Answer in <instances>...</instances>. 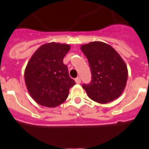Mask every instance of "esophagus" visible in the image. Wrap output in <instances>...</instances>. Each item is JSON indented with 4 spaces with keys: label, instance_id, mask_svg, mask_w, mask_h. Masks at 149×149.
I'll list each match as a JSON object with an SVG mask.
<instances>
[{
    "label": "esophagus",
    "instance_id": "obj_1",
    "mask_svg": "<svg viewBox=\"0 0 149 149\" xmlns=\"http://www.w3.org/2000/svg\"><path fill=\"white\" fill-rule=\"evenodd\" d=\"M75 82L77 84H80L81 83V78H80V77H77L75 78Z\"/></svg>",
    "mask_w": 149,
    "mask_h": 149
}]
</instances>
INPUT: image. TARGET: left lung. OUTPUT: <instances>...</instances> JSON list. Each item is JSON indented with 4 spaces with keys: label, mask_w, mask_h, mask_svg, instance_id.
Returning <instances> with one entry per match:
<instances>
[{
    "label": "left lung",
    "mask_w": 149,
    "mask_h": 149,
    "mask_svg": "<svg viewBox=\"0 0 149 149\" xmlns=\"http://www.w3.org/2000/svg\"><path fill=\"white\" fill-rule=\"evenodd\" d=\"M91 72L92 80L82 87L94 101L107 104L116 100L126 85L128 70L120 55L113 48L102 42L81 45Z\"/></svg>",
    "instance_id": "8db88e82"
}]
</instances>
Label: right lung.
Here are the masks:
<instances>
[{"instance_id":"right-lung-1","label":"right lung","mask_w":149,"mask_h":149,"mask_svg":"<svg viewBox=\"0 0 149 149\" xmlns=\"http://www.w3.org/2000/svg\"><path fill=\"white\" fill-rule=\"evenodd\" d=\"M70 45L50 42L41 45L29 59L24 77L28 91L39 105L55 107L64 103L75 84L63 63Z\"/></svg>"}]
</instances>
